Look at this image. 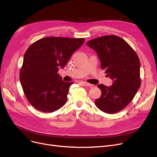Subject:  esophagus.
Returning a JSON list of instances; mask_svg holds the SVG:
<instances>
[{
    "mask_svg": "<svg viewBox=\"0 0 157 157\" xmlns=\"http://www.w3.org/2000/svg\"><path fill=\"white\" fill-rule=\"evenodd\" d=\"M80 83L82 85H83L84 86H90V87L92 86V85L90 84V83H87V82H85V81H81Z\"/></svg>",
    "mask_w": 157,
    "mask_h": 157,
    "instance_id": "1",
    "label": "esophagus"
}]
</instances>
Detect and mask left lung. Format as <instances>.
I'll return each mask as SVG.
<instances>
[{
    "label": "left lung",
    "mask_w": 157,
    "mask_h": 157,
    "mask_svg": "<svg viewBox=\"0 0 157 157\" xmlns=\"http://www.w3.org/2000/svg\"><path fill=\"white\" fill-rule=\"evenodd\" d=\"M86 45L95 50L101 68L113 80L109 87L97 85L102 94L95 104L104 113H118L133 100L141 86L139 57L125 40L117 36L97 37L88 41Z\"/></svg>",
    "instance_id": "obj_1"
}]
</instances>
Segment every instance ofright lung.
Here are the masks:
<instances>
[{
  "label": "right lung",
  "mask_w": 157,
  "mask_h": 157,
  "mask_svg": "<svg viewBox=\"0 0 157 157\" xmlns=\"http://www.w3.org/2000/svg\"><path fill=\"white\" fill-rule=\"evenodd\" d=\"M84 38L47 37L32 44L24 55L20 83L29 103L36 109L52 113L67 101L74 82H65L58 71L85 42Z\"/></svg>",
  "instance_id": "right-lung-1"
}]
</instances>
